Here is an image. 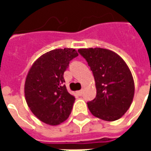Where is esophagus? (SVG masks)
I'll list each match as a JSON object with an SVG mask.
<instances>
[{
	"label": "esophagus",
	"instance_id": "1",
	"mask_svg": "<svg viewBox=\"0 0 151 151\" xmlns=\"http://www.w3.org/2000/svg\"><path fill=\"white\" fill-rule=\"evenodd\" d=\"M76 94L79 96H81L82 95V91H76Z\"/></svg>",
	"mask_w": 151,
	"mask_h": 151
}]
</instances>
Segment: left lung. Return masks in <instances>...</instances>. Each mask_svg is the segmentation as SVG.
Here are the masks:
<instances>
[{
    "label": "left lung",
    "instance_id": "left-lung-1",
    "mask_svg": "<svg viewBox=\"0 0 151 151\" xmlns=\"http://www.w3.org/2000/svg\"><path fill=\"white\" fill-rule=\"evenodd\" d=\"M95 78L96 97L87 103L93 116L106 121L123 116L134 96V81L125 61L111 50L95 47L78 50Z\"/></svg>",
    "mask_w": 151,
    "mask_h": 151
}]
</instances>
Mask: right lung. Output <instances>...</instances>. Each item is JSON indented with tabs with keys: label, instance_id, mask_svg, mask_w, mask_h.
<instances>
[{
	"label": "right lung",
	"instance_id": "1",
	"mask_svg": "<svg viewBox=\"0 0 151 151\" xmlns=\"http://www.w3.org/2000/svg\"><path fill=\"white\" fill-rule=\"evenodd\" d=\"M78 56L73 48L54 49L40 56L26 77L25 99L38 119L49 125H58L71 113L75 97L64 85V72L69 61Z\"/></svg>",
	"mask_w": 151,
	"mask_h": 151
}]
</instances>
